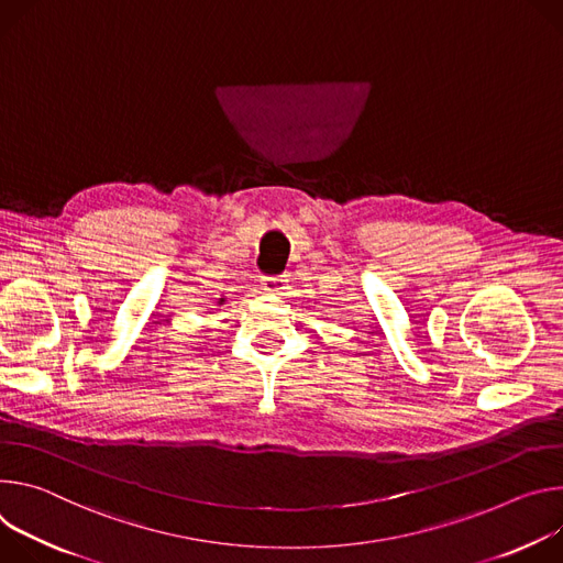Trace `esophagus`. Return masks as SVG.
<instances>
[{
  "mask_svg": "<svg viewBox=\"0 0 563 563\" xmlns=\"http://www.w3.org/2000/svg\"><path fill=\"white\" fill-rule=\"evenodd\" d=\"M288 279L286 275H275V277H264V288L273 290V292H282L286 288Z\"/></svg>",
  "mask_w": 563,
  "mask_h": 563,
  "instance_id": "esophagus-1",
  "label": "esophagus"
}]
</instances>
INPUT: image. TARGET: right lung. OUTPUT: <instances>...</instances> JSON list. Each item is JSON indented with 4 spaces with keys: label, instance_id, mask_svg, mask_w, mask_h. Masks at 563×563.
Here are the masks:
<instances>
[{
    "label": "right lung",
    "instance_id": "add662e5",
    "mask_svg": "<svg viewBox=\"0 0 563 563\" xmlns=\"http://www.w3.org/2000/svg\"><path fill=\"white\" fill-rule=\"evenodd\" d=\"M221 301H223V299H221Z\"/></svg>",
    "mask_w": 563,
    "mask_h": 563
}]
</instances>
